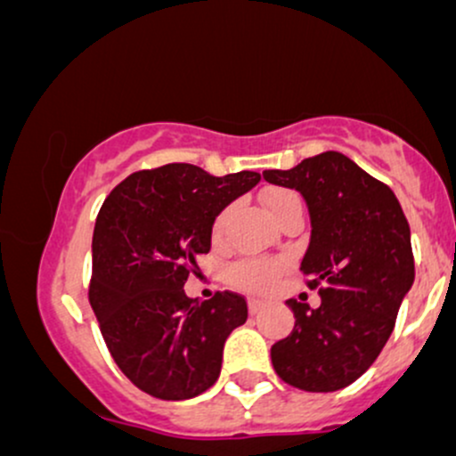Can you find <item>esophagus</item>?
Wrapping results in <instances>:
<instances>
[{"mask_svg":"<svg viewBox=\"0 0 456 456\" xmlns=\"http://www.w3.org/2000/svg\"><path fill=\"white\" fill-rule=\"evenodd\" d=\"M264 302L261 300H255V297H250L248 300V311H250V315H257V313H261L264 311Z\"/></svg>","mask_w":456,"mask_h":456,"instance_id":"1","label":"esophagus"}]
</instances>
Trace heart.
<instances>
[{
    "mask_svg": "<svg viewBox=\"0 0 456 456\" xmlns=\"http://www.w3.org/2000/svg\"><path fill=\"white\" fill-rule=\"evenodd\" d=\"M294 199H297L294 191L274 188V191H270L268 195H265V206L270 208L274 218H279L281 212L285 210ZM224 223H227V210L218 214L216 223H214V238H221ZM282 270H285V261L282 259H242L232 265L229 279H232L233 285L242 287V289L265 294V291H270L272 287L276 285V279H279Z\"/></svg>",
    "mask_w": 456,
    "mask_h": 456,
    "instance_id": "b5f03b06",
    "label": "heart"
}]
</instances>
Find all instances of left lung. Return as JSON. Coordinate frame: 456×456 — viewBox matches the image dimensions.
<instances>
[{"mask_svg": "<svg viewBox=\"0 0 456 456\" xmlns=\"http://www.w3.org/2000/svg\"><path fill=\"white\" fill-rule=\"evenodd\" d=\"M264 177L306 199L313 235L300 270L322 296L313 311L287 300L296 326L272 345V364L294 388H347L378 360L413 282L410 223L390 186L341 151Z\"/></svg>", "mask_w": 456, "mask_h": 456, "instance_id": "8db88e82", "label": "left lung"}]
</instances>
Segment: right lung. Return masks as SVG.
<instances>
[{"instance_id": "1", "label": "right lung", "mask_w": 456, "mask_h": 456, "mask_svg": "<svg viewBox=\"0 0 456 456\" xmlns=\"http://www.w3.org/2000/svg\"><path fill=\"white\" fill-rule=\"evenodd\" d=\"M259 180L171 162L128 175L104 199L87 296L115 364L150 396L192 399L221 375L224 341L248 305L233 291L191 300L184 282L210 253L214 218Z\"/></svg>"}]
</instances>
